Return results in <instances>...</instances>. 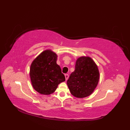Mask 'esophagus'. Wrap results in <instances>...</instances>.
<instances>
[{
    "label": "esophagus",
    "mask_w": 130,
    "mask_h": 130,
    "mask_svg": "<svg viewBox=\"0 0 130 130\" xmlns=\"http://www.w3.org/2000/svg\"><path fill=\"white\" fill-rule=\"evenodd\" d=\"M65 77L66 80H67L68 79V78H69V75H68V74H65Z\"/></svg>",
    "instance_id": "34e87169"
}]
</instances>
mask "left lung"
I'll list each match as a JSON object with an SVG mask.
<instances>
[{"mask_svg":"<svg viewBox=\"0 0 130 130\" xmlns=\"http://www.w3.org/2000/svg\"><path fill=\"white\" fill-rule=\"evenodd\" d=\"M100 73L94 61L82 56L76 60L75 70L70 75L67 85L72 95L84 98L93 93L98 84Z\"/></svg>","mask_w":130,"mask_h":130,"instance_id":"obj_1","label":"left lung"}]
</instances>
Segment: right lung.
Returning a JSON list of instances; mask_svg holds the SVG:
<instances>
[{
	"label": "right lung",
	"mask_w": 130,
	"mask_h": 130,
	"mask_svg": "<svg viewBox=\"0 0 130 130\" xmlns=\"http://www.w3.org/2000/svg\"><path fill=\"white\" fill-rule=\"evenodd\" d=\"M57 58L56 53L52 50H46L31 64L30 76L32 86L41 94L53 93L59 84L65 81L60 67L57 64Z\"/></svg>",
	"instance_id": "add662e5"
}]
</instances>
